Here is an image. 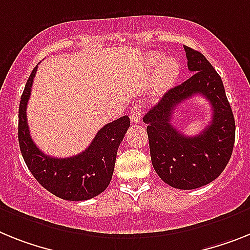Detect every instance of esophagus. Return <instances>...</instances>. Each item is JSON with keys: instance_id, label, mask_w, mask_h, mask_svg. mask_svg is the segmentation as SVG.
<instances>
[{"instance_id": "1", "label": "esophagus", "mask_w": 250, "mask_h": 250, "mask_svg": "<svg viewBox=\"0 0 250 250\" xmlns=\"http://www.w3.org/2000/svg\"><path fill=\"white\" fill-rule=\"evenodd\" d=\"M129 118L133 123H140L142 119V109L140 106H133L131 109V113H129Z\"/></svg>"}]
</instances>
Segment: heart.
I'll return each mask as SVG.
<instances>
[{"instance_id": "heart-1", "label": "heart", "mask_w": 250, "mask_h": 250, "mask_svg": "<svg viewBox=\"0 0 250 250\" xmlns=\"http://www.w3.org/2000/svg\"><path fill=\"white\" fill-rule=\"evenodd\" d=\"M148 62L151 66L160 64L157 70L156 80H155V89L156 91H163L167 89L169 86L173 85V83L177 80L180 71V64L175 58H167L164 60V56L160 53H152L148 57Z\"/></svg>"}]
</instances>
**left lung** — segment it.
I'll list each match as a JSON object with an SVG mask.
<instances>
[{
    "label": "left lung",
    "instance_id": "8db88e82",
    "mask_svg": "<svg viewBox=\"0 0 250 250\" xmlns=\"http://www.w3.org/2000/svg\"><path fill=\"white\" fill-rule=\"evenodd\" d=\"M188 70L183 83L167 91L144 117L147 125L152 167L173 188L196 189L211 183L228 165L235 142V121L220 75L198 50L184 45ZM202 95L211 104L210 125L196 136H186L170 123L180 102Z\"/></svg>",
    "mask_w": 250,
    "mask_h": 250
}]
</instances>
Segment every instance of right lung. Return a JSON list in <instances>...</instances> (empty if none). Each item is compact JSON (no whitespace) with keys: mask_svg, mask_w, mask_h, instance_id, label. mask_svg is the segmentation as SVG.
<instances>
[{"mask_svg":"<svg viewBox=\"0 0 250 250\" xmlns=\"http://www.w3.org/2000/svg\"><path fill=\"white\" fill-rule=\"evenodd\" d=\"M38 66L31 71L19 106V145L33 177L52 194L66 201H86L106 189L114 171L119 145L129 127L128 115L105 125L90 146L72 157H52L33 142L26 121V106Z\"/></svg>","mask_w":250,"mask_h":250,"instance_id":"right-lung-1","label":"right lung"}]
</instances>
